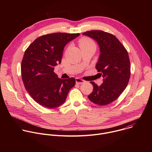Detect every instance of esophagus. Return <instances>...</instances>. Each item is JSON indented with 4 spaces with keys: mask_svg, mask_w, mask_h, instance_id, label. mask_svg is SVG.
I'll use <instances>...</instances> for the list:
<instances>
[{
    "mask_svg": "<svg viewBox=\"0 0 152 152\" xmlns=\"http://www.w3.org/2000/svg\"><path fill=\"white\" fill-rule=\"evenodd\" d=\"M76 82L77 84H79L80 85V84L85 83V81L84 80H83V79H81L77 77V78H76Z\"/></svg>",
    "mask_w": 152,
    "mask_h": 152,
    "instance_id": "obj_1",
    "label": "esophagus"
}]
</instances>
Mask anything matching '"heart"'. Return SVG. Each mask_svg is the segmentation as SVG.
<instances>
[{"label": "heart", "mask_w": 152, "mask_h": 152, "mask_svg": "<svg viewBox=\"0 0 152 152\" xmlns=\"http://www.w3.org/2000/svg\"><path fill=\"white\" fill-rule=\"evenodd\" d=\"M79 45L82 50L91 48H96L94 41L91 38L86 37H82L79 40Z\"/></svg>", "instance_id": "obj_1"}]
</instances>
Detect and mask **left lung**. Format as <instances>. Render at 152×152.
Here are the masks:
<instances>
[{
    "label": "left lung",
    "instance_id": "left-lung-1",
    "mask_svg": "<svg viewBox=\"0 0 152 152\" xmlns=\"http://www.w3.org/2000/svg\"><path fill=\"white\" fill-rule=\"evenodd\" d=\"M83 35L98 42L101 53L96 68L104 79L99 86L95 82H90L93 85V91L88 97L100 106L110 104L125 90L131 76V63L127 51L112 34L93 30L86 31Z\"/></svg>",
    "mask_w": 152,
    "mask_h": 152
}]
</instances>
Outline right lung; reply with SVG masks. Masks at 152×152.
I'll list each match as a JSON object with an SVG mask.
<instances>
[{"instance_id": "obj_1", "label": "right lung", "mask_w": 152, "mask_h": 152, "mask_svg": "<svg viewBox=\"0 0 152 152\" xmlns=\"http://www.w3.org/2000/svg\"><path fill=\"white\" fill-rule=\"evenodd\" d=\"M80 34L56 32L35 39L25 52L21 64V77L32 98L40 105L55 108L66 100L75 85L74 77L62 79L53 72L61 62L64 46Z\"/></svg>"}]
</instances>
